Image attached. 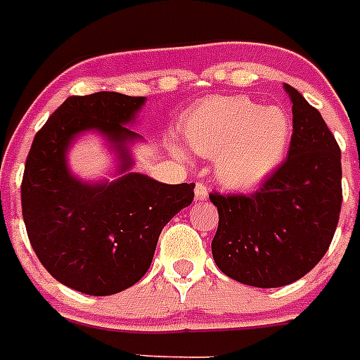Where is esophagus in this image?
<instances>
[{
    "label": "esophagus",
    "instance_id": "34e87169",
    "mask_svg": "<svg viewBox=\"0 0 360 360\" xmlns=\"http://www.w3.org/2000/svg\"><path fill=\"white\" fill-rule=\"evenodd\" d=\"M207 196H209V189L205 186H203V184H196V187H195V198L198 200V202H203V200H207Z\"/></svg>",
    "mask_w": 360,
    "mask_h": 360
}]
</instances>
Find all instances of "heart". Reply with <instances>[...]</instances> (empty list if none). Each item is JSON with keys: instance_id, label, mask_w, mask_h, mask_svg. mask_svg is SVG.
Listing matches in <instances>:
<instances>
[{"instance_id": "b5f03b06", "label": "heart", "mask_w": 360, "mask_h": 360, "mask_svg": "<svg viewBox=\"0 0 360 360\" xmlns=\"http://www.w3.org/2000/svg\"><path fill=\"white\" fill-rule=\"evenodd\" d=\"M184 133L198 155L216 157L221 186L250 191L281 167L294 122L279 106H263L245 95H212L187 113ZM169 148L178 158H187V149L176 139H171Z\"/></svg>"}]
</instances>
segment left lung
<instances>
[{"label": "left lung", "instance_id": "8db88e82", "mask_svg": "<svg viewBox=\"0 0 360 360\" xmlns=\"http://www.w3.org/2000/svg\"><path fill=\"white\" fill-rule=\"evenodd\" d=\"M288 158L254 195H211L219 221L211 243L218 269L257 288L285 287L326 254L342 203L341 149L319 111L290 84Z\"/></svg>", "mask_w": 360, "mask_h": 360}]
</instances>
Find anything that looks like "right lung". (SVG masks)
<instances>
[{"instance_id":"add662e5","label":"right lung","mask_w":360,"mask_h":360,"mask_svg":"<svg viewBox=\"0 0 360 360\" xmlns=\"http://www.w3.org/2000/svg\"><path fill=\"white\" fill-rule=\"evenodd\" d=\"M146 97L97 91L68 97L32 142L21 205L32 249L59 283L88 295H111L148 272L162 229L191 205L195 184H162L135 173L133 131ZM97 132L114 155L109 179L82 181L69 167L71 146Z\"/></svg>"}]
</instances>
